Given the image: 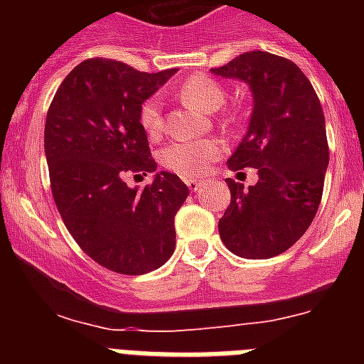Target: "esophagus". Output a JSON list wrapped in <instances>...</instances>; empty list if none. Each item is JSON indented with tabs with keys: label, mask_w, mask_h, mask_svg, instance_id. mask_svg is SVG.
Instances as JSON below:
<instances>
[{
	"label": "esophagus",
	"mask_w": 364,
	"mask_h": 364,
	"mask_svg": "<svg viewBox=\"0 0 364 364\" xmlns=\"http://www.w3.org/2000/svg\"><path fill=\"white\" fill-rule=\"evenodd\" d=\"M186 184H188L189 191L197 193L198 189L202 188V184H204V180H200V178H186Z\"/></svg>",
	"instance_id": "esophagus-1"
}]
</instances>
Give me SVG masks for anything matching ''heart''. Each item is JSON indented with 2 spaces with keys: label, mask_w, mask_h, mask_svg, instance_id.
<instances>
[{
  "label": "heart",
  "mask_w": 364,
  "mask_h": 364,
  "mask_svg": "<svg viewBox=\"0 0 364 364\" xmlns=\"http://www.w3.org/2000/svg\"><path fill=\"white\" fill-rule=\"evenodd\" d=\"M176 95L182 102L195 105L204 112H215L222 107L226 100L224 87L205 74H193L176 89ZM138 122L151 138H156L164 129L162 102L159 96H149L144 100L138 111ZM224 153V146L215 138H198V140H178L162 151L164 167L182 176L202 175Z\"/></svg>",
  "instance_id": "1"
}]
</instances>
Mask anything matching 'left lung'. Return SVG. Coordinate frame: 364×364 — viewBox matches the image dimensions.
<instances>
[{
    "mask_svg": "<svg viewBox=\"0 0 364 364\" xmlns=\"http://www.w3.org/2000/svg\"><path fill=\"white\" fill-rule=\"evenodd\" d=\"M211 73L252 89L247 133L228 167L259 173L247 189L226 178L231 202L218 220L220 239L244 259L281 255L310 228L323 198L330 149L321 102L291 60L264 50L240 54Z\"/></svg>",
    "mask_w": 364,
    "mask_h": 364,
    "instance_id": "8db88e82",
    "label": "left lung"
}]
</instances>
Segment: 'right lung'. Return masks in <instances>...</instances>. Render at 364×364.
I'll return each instance as SVG.
<instances>
[{"label":"right lung","mask_w":364,"mask_h":364,"mask_svg":"<svg viewBox=\"0 0 364 364\" xmlns=\"http://www.w3.org/2000/svg\"><path fill=\"white\" fill-rule=\"evenodd\" d=\"M175 73L89 58L67 74L47 111L45 154L56 208L78 246L111 272L142 275L175 252V215L188 186L167 171L144 189L125 184L129 173L156 171L138 111Z\"/></svg>","instance_id":"obj_1"}]
</instances>
